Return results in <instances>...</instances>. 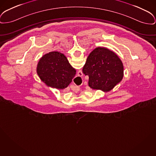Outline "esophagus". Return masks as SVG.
Masks as SVG:
<instances>
[{
	"mask_svg": "<svg viewBox=\"0 0 156 156\" xmlns=\"http://www.w3.org/2000/svg\"><path fill=\"white\" fill-rule=\"evenodd\" d=\"M78 76L79 77H82L83 76V72L81 71H78Z\"/></svg>",
	"mask_w": 156,
	"mask_h": 156,
	"instance_id": "1",
	"label": "esophagus"
}]
</instances>
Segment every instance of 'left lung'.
<instances>
[{
	"label": "left lung",
	"instance_id": "left-lung-1",
	"mask_svg": "<svg viewBox=\"0 0 156 156\" xmlns=\"http://www.w3.org/2000/svg\"><path fill=\"white\" fill-rule=\"evenodd\" d=\"M83 72L89 76L88 85L91 88L108 92L122 80L124 66L114 52L98 47L88 56Z\"/></svg>",
	"mask_w": 156,
	"mask_h": 156
}]
</instances>
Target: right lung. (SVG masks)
<instances>
[{"label":"right lung","mask_w":156,"mask_h":156,"mask_svg":"<svg viewBox=\"0 0 156 156\" xmlns=\"http://www.w3.org/2000/svg\"><path fill=\"white\" fill-rule=\"evenodd\" d=\"M37 73L48 86L64 89L72 82L76 70L66 57L59 52H51L44 55L37 66Z\"/></svg>","instance_id":"obj_1"}]
</instances>
